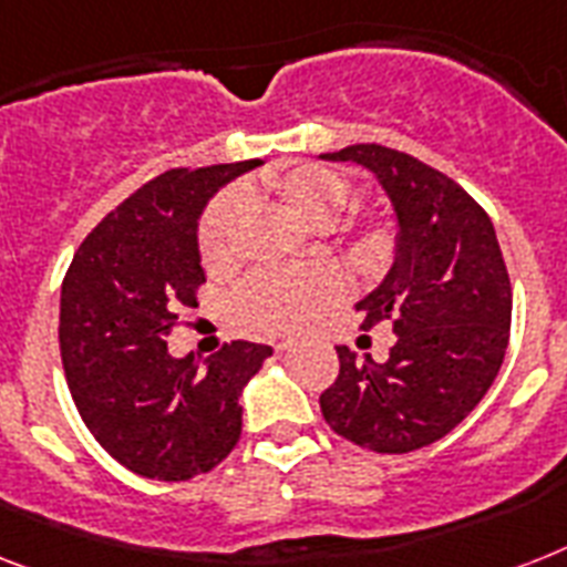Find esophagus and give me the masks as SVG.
Returning <instances> with one entry per match:
<instances>
[{
	"mask_svg": "<svg viewBox=\"0 0 567 567\" xmlns=\"http://www.w3.org/2000/svg\"><path fill=\"white\" fill-rule=\"evenodd\" d=\"M293 347V343H291V340H282V343H276V352H288V349H291Z\"/></svg>",
	"mask_w": 567,
	"mask_h": 567,
	"instance_id": "esophagus-1",
	"label": "esophagus"
}]
</instances>
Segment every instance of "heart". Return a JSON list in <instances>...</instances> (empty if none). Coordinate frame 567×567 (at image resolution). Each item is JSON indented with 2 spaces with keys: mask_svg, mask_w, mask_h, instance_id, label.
<instances>
[{
  "mask_svg": "<svg viewBox=\"0 0 567 567\" xmlns=\"http://www.w3.org/2000/svg\"><path fill=\"white\" fill-rule=\"evenodd\" d=\"M256 195L270 197L308 229H326L331 223V236L347 244L363 265H375L393 247L390 229L381 220L349 209L352 186L343 174L326 165L302 163L270 172L259 186L244 183L236 192H224L206 206L197 224V256L209 274H227L236 265L244 204ZM338 274L326 265L297 274H256L233 297V317L252 334L282 338L302 329L320 308L338 297Z\"/></svg>",
  "mask_w": 567,
  "mask_h": 567,
  "instance_id": "b5f03b06",
  "label": "heart"
}]
</instances>
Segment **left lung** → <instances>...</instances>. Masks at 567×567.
<instances>
[{"mask_svg": "<svg viewBox=\"0 0 567 567\" xmlns=\"http://www.w3.org/2000/svg\"><path fill=\"white\" fill-rule=\"evenodd\" d=\"M323 159L381 179L399 218V256L355 306L361 329L393 326L390 358L358 363L338 347V379L320 393V411L361 449H425L475 411L507 355L513 288L495 227L466 188L404 151L363 142Z\"/></svg>", "mask_w": 567, "mask_h": 567, "instance_id": "1", "label": "left lung"}]
</instances>
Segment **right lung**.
I'll list each match as a JSON object with an SVG mask.
<instances>
[{
    "label": "right lung",
    "instance_id": "add662e5",
    "mask_svg": "<svg viewBox=\"0 0 567 567\" xmlns=\"http://www.w3.org/2000/svg\"><path fill=\"white\" fill-rule=\"evenodd\" d=\"M247 163L172 168L148 179L81 241L60 288V358L99 445L151 481L218 466L241 436L238 393L274 352L233 340L209 358H172L165 338L206 282L197 215Z\"/></svg>",
    "mask_w": 567,
    "mask_h": 567
}]
</instances>
